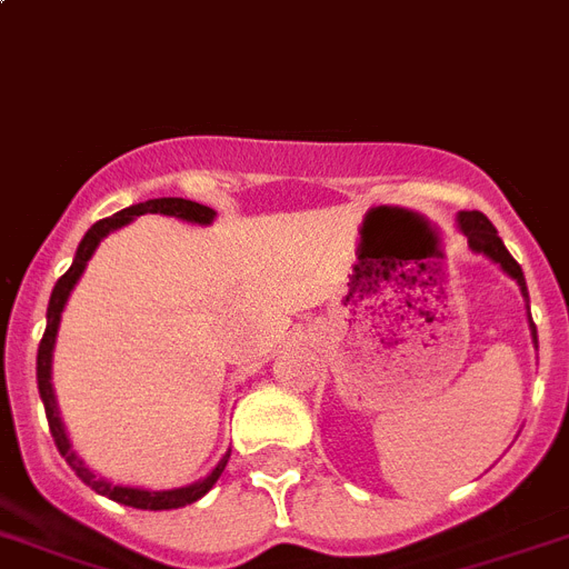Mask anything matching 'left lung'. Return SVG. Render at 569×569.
<instances>
[{"mask_svg": "<svg viewBox=\"0 0 569 569\" xmlns=\"http://www.w3.org/2000/svg\"><path fill=\"white\" fill-rule=\"evenodd\" d=\"M457 226H460V231L466 233V240H469V248L475 251V254H483L489 257L491 262H498L500 269H503L506 274L512 277L515 283L520 286V295H523L529 309V292H527V280H523V271H520V266L515 262V257L506 251L503 240H500L498 231H495V226H491L489 219H486L480 211H460L457 213ZM529 329H532V341H536L538 347V332H536V323H532V315H529Z\"/></svg>", "mask_w": 569, "mask_h": 569, "instance_id": "left-lung-1", "label": "left lung"}]
</instances>
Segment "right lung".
<instances>
[{"instance_id":"add662e5","label":"right lung","mask_w":569,"mask_h":569,"mask_svg":"<svg viewBox=\"0 0 569 569\" xmlns=\"http://www.w3.org/2000/svg\"><path fill=\"white\" fill-rule=\"evenodd\" d=\"M141 213H164V217L184 219V222H193V226H211L213 217H217V211L208 208V204L190 202V199H179V196H164V199H147V202L130 204V208H123V211L94 222V226L86 231L83 240H80L78 254H74V260H71V269L57 280L54 292H51L49 312H46V332H42L40 350H37V388H40V399L42 405H46V417H49V428H51V437H54L57 451L66 457V462L74 469V475H78L86 486H92L98 495L114 500V503L159 512V509H179V506L196 503L199 498H204V495L213 489V483L219 480V475L226 471L231 451L222 455V460L217 462V469H213L211 475L202 477V480H196V483L190 486H181V489L152 491V489H138V486H114L109 483V480H103V477H94V471L89 469L78 455H74V448H71L69 442V433H66L63 419H60V410H57L54 388H51V358H54L57 329H60V318H63V309L66 303H69L71 289L78 286L80 274L86 271V262L92 260L94 248L100 246V240L109 237L112 231H118V228L130 226L132 219L141 217Z\"/></svg>"}]
</instances>
